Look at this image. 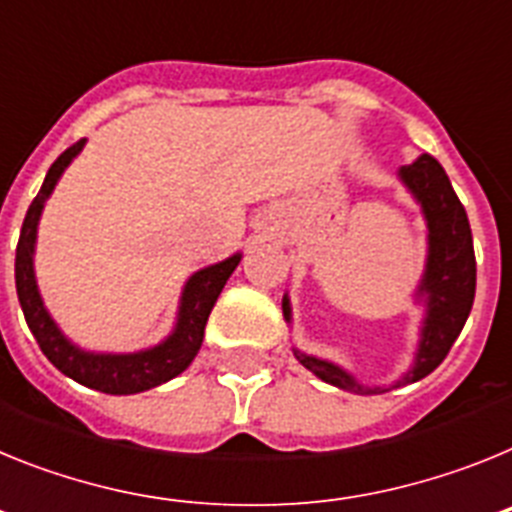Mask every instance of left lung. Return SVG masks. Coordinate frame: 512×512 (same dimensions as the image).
<instances>
[{
	"label": "left lung",
	"mask_w": 512,
	"mask_h": 512,
	"mask_svg": "<svg viewBox=\"0 0 512 512\" xmlns=\"http://www.w3.org/2000/svg\"><path fill=\"white\" fill-rule=\"evenodd\" d=\"M402 182L423 205L428 220V266L420 284V295H428V318H425L423 341H420L418 361L413 372L397 384H410L428 374L446 359L461 328L467 323L474 305V289H477V261H474L472 228H469L467 210L456 197L449 176L433 156H420L415 164L402 166ZM284 318L289 320V302H282ZM297 361L310 369L323 382L341 387L354 395H379L387 392L382 387H366L356 382L338 366L320 361L295 351Z\"/></svg>",
	"instance_id": "8db88e82"
}]
</instances>
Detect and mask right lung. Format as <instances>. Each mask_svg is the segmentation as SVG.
Instances as JSON below:
<instances>
[{"label":"right lung","instance_id":"right-lung-1","mask_svg":"<svg viewBox=\"0 0 512 512\" xmlns=\"http://www.w3.org/2000/svg\"><path fill=\"white\" fill-rule=\"evenodd\" d=\"M81 146H84V140L66 148L53 161L48 174H45V182L40 187L38 197L33 200V205L27 207L15 256L17 297H20V307L25 312L27 328L33 330L40 351L45 354V359L56 366L58 372L71 377L74 382L84 384V387L107 392V395H135V392L151 390V387L169 382V379H174L176 374H182L192 364V359L197 356V351L202 346V338H205L207 318H210L212 307H215L217 297L223 292L225 282H228L230 274L235 271L241 256L235 253V256H230L223 264L207 266V269L197 271L189 279L187 287H184L179 323H176V330L161 346L140 351V354L122 356L84 354V351L71 346L61 336V330L56 328L51 315L45 312L43 302H40L33 274V246L40 210H43L48 194L56 187L58 176L71 164V158L81 151Z\"/></svg>","mask_w":512,"mask_h":512}]
</instances>
